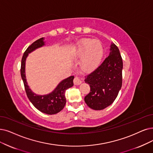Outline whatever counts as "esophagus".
Instances as JSON below:
<instances>
[{"mask_svg":"<svg viewBox=\"0 0 153 153\" xmlns=\"http://www.w3.org/2000/svg\"><path fill=\"white\" fill-rule=\"evenodd\" d=\"M73 82H74L75 85H80L82 82V78L78 76H76Z\"/></svg>","mask_w":153,"mask_h":153,"instance_id":"esophagus-1","label":"esophagus"}]
</instances>
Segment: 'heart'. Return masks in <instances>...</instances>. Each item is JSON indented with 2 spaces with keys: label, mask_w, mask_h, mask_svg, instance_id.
Listing matches in <instances>:
<instances>
[{
  "label": "heart",
  "mask_w": 153,
  "mask_h": 153,
  "mask_svg": "<svg viewBox=\"0 0 153 153\" xmlns=\"http://www.w3.org/2000/svg\"><path fill=\"white\" fill-rule=\"evenodd\" d=\"M78 56L83 55L82 64L85 70H90L99 64L103 55V47L100 41L83 39L78 42L74 49Z\"/></svg>",
  "instance_id": "1"
}]
</instances>
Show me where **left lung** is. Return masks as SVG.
Instances as JSON below:
<instances>
[{"mask_svg":"<svg viewBox=\"0 0 153 153\" xmlns=\"http://www.w3.org/2000/svg\"><path fill=\"white\" fill-rule=\"evenodd\" d=\"M111 48L109 55L85 76L90 91L85 102L94 110H102L112 104L123 84V59L117 46L112 44Z\"/></svg>","mask_w":153,"mask_h":153,"instance_id":"1","label":"left lung"}]
</instances>
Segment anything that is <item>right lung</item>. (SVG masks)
Wrapping results in <instances>:
<instances>
[{"label":"right lung","mask_w":153,"mask_h":153,"mask_svg":"<svg viewBox=\"0 0 153 153\" xmlns=\"http://www.w3.org/2000/svg\"><path fill=\"white\" fill-rule=\"evenodd\" d=\"M43 45V38H40L33 42L27 48V50L24 53L21 60V75L23 80L26 95L33 105L41 112L52 115L57 114L64 108L66 102L65 94L67 89L73 85L74 76H71L60 82L55 90L50 94L46 95H38L33 93L26 82L25 76L26 58L28 55V53Z\"/></svg>","instance_id":"obj_1"}]
</instances>
